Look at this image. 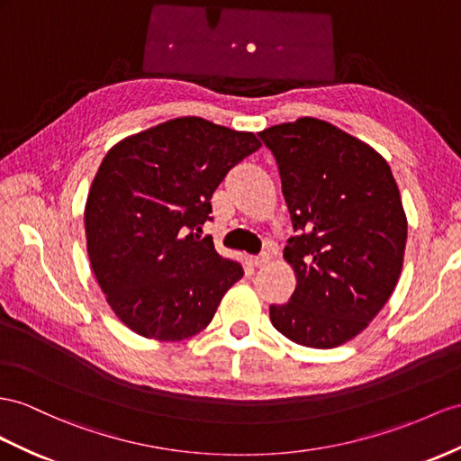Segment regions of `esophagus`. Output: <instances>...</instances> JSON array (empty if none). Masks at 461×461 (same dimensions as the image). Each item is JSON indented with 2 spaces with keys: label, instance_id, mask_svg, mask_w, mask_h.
I'll use <instances>...</instances> for the list:
<instances>
[{
  "label": "esophagus",
  "instance_id": "1",
  "mask_svg": "<svg viewBox=\"0 0 461 461\" xmlns=\"http://www.w3.org/2000/svg\"><path fill=\"white\" fill-rule=\"evenodd\" d=\"M251 263H253V267H265L267 263H268V255L267 253H261V255H257V257H251Z\"/></svg>",
  "mask_w": 461,
  "mask_h": 461
}]
</instances>
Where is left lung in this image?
I'll use <instances>...</instances> for the list:
<instances>
[{
	"label": "left lung",
	"mask_w": 461,
	"mask_h": 461,
	"mask_svg": "<svg viewBox=\"0 0 461 461\" xmlns=\"http://www.w3.org/2000/svg\"><path fill=\"white\" fill-rule=\"evenodd\" d=\"M278 165L296 231L285 258L296 270L290 300L270 321L294 343L335 348L364 331L401 275L407 218L387 161L317 118L258 132Z\"/></svg>",
	"instance_id": "left-lung-1"
}]
</instances>
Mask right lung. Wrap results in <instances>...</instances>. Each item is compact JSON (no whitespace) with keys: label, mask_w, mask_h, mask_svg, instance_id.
I'll return each instance as SVG.
<instances>
[{"label":"right lung","mask_w":461,"mask_h":461,"mask_svg":"<svg viewBox=\"0 0 461 461\" xmlns=\"http://www.w3.org/2000/svg\"><path fill=\"white\" fill-rule=\"evenodd\" d=\"M258 148L251 132L183 116L104 156L86 204L87 253L113 312L134 333L158 340L200 333L243 276L200 233L223 176Z\"/></svg>","instance_id":"add662e5"}]
</instances>
